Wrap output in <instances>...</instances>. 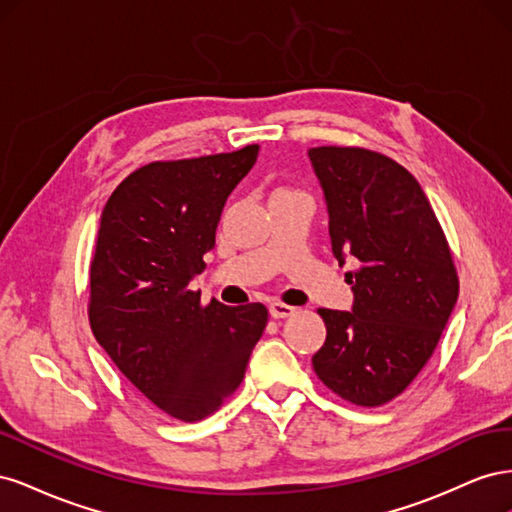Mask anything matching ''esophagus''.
<instances>
[{
  "label": "esophagus",
  "instance_id": "1",
  "mask_svg": "<svg viewBox=\"0 0 512 512\" xmlns=\"http://www.w3.org/2000/svg\"><path fill=\"white\" fill-rule=\"evenodd\" d=\"M294 312H297V309L286 305V303H277V301H275V303L269 305V314H271L273 318H290Z\"/></svg>",
  "mask_w": 512,
  "mask_h": 512
}]
</instances>
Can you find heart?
I'll use <instances>...</instances> for the list:
<instances>
[{"instance_id":"1","label":"heart","mask_w":512,"mask_h":512,"mask_svg":"<svg viewBox=\"0 0 512 512\" xmlns=\"http://www.w3.org/2000/svg\"><path fill=\"white\" fill-rule=\"evenodd\" d=\"M275 194H292V192L290 190H277Z\"/></svg>"}]
</instances>
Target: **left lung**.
Returning a JSON list of instances; mask_svg holds the SVG:
<instances>
[{
	"instance_id": "obj_1",
	"label": "left lung",
	"mask_w": 512,
	"mask_h": 512,
	"mask_svg": "<svg viewBox=\"0 0 512 512\" xmlns=\"http://www.w3.org/2000/svg\"><path fill=\"white\" fill-rule=\"evenodd\" d=\"M309 160L329 209L333 254L352 312L318 309L327 342L312 365L324 386L376 408L404 393L436 350L457 303L451 247L418 181L363 147H314Z\"/></svg>"
}]
</instances>
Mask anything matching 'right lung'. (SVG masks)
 <instances>
[{"label":"right lung","instance_id":"add662e5","mask_svg":"<svg viewBox=\"0 0 512 512\" xmlns=\"http://www.w3.org/2000/svg\"><path fill=\"white\" fill-rule=\"evenodd\" d=\"M258 149L141 166L117 185L100 218L91 331L151 404L185 423L213 414L237 391L269 320L262 303L200 305V292L188 288L205 271L226 198Z\"/></svg>","mask_w":512,"mask_h":512}]
</instances>
